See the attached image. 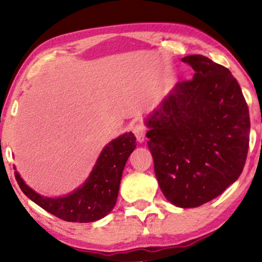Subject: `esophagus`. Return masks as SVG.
I'll return each mask as SVG.
<instances>
[{"label": "esophagus", "mask_w": 262, "mask_h": 262, "mask_svg": "<svg viewBox=\"0 0 262 262\" xmlns=\"http://www.w3.org/2000/svg\"><path fill=\"white\" fill-rule=\"evenodd\" d=\"M145 131L146 128L143 124H136L134 125V127H132V132H134L136 138H137L138 142H144L145 139Z\"/></svg>", "instance_id": "34e87169"}]
</instances>
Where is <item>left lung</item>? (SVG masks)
Instances as JSON below:
<instances>
[{"label":"left lung","instance_id":"1","mask_svg":"<svg viewBox=\"0 0 262 262\" xmlns=\"http://www.w3.org/2000/svg\"><path fill=\"white\" fill-rule=\"evenodd\" d=\"M195 71L179 82L146 120L160 188L171 204L196 207L237 180L249 148V111L230 70L202 55L184 57Z\"/></svg>","mask_w":262,"mask_h":262}]
</instances>
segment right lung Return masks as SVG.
Listing matches in <instances>:
<instances>
[{
  "label": "right lung",
  "instance_id": "add662e5",
  "mask_svg": "<svg viewBox=\"0 0 262 262\" xmlns=\"http://www.w3.org/2000/svg\"><path fill=\"white\" fill-rule=\"evenodd\" d=\"M136 145L132 132L113 139L100 154L88 180L76 191L62 198L38 194L25 184L16 171L15 179L25 195L53 216L67 222L89 223L105 217L116 205L121 174Z\"/></svg>",
  "mask_w": 262,
  "mask_h": 262
}]
</instances>
